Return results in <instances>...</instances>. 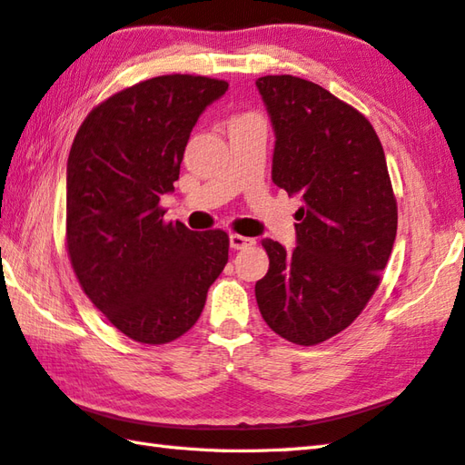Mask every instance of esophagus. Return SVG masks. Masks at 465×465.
Returning <instances> with one entry per match:
<instances>
[{
	"label": "esophagus",
	"instance_id": "esophagus-1",
	"mask_svg": "<svg viewBox=\"0 0 465 465\" xmlns=\"http://www.w3.org/2000/svg\"><path fill=\"white\" fill-rule=\"evenodd\" d=\"M231 249H234V251H239V249H245V247H249V245H253V239H249V237H242V234H231Z\"/></svg>",
	"mask_w": 465,
	"mask_h": 465
}]
</instances>
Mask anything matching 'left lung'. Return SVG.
<instances>
[{"mask_svg":"<svg viewBox=\"0 0 465 465\" xmlns=\"http://www.w3.org/2000/svg\"><path fill=\"white\" fill-rule=\"evenodd\" d=\"M255 85L275 134L273 183L302 198L296 247L263 239L270 272L255 296L272 331L308 347L347 329L380 286L396 239V198L363 114L294 75Z\"/></svg>","mask_w":465,"mask_h":465,"instance_id":"left-lung-1","label":"left lung"}]
</instances>
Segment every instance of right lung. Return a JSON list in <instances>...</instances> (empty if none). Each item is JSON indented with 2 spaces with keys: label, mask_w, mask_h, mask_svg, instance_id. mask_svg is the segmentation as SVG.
I'll list each match as a JSON object with an SVG mask.
<instances>
[{
  "label": "right lung",
  "mask_w": 465,
  "mask_h": 465,
  "mask_svg": "<svg viewBox=\"0 0 465 465\" xmlns=\"http://www.w3.org/2000/svg\"><path fill=\"white\" fill-rule=\"evenodd\" d=\"M228 84L161 75L122 89L87 114L67 161V251L81 288L114 327L163 345L200 319L228 262L224 231L165 223L200 114Z\"/></svg>",
  "instance_id": "obj_1"
}]
</instances>
